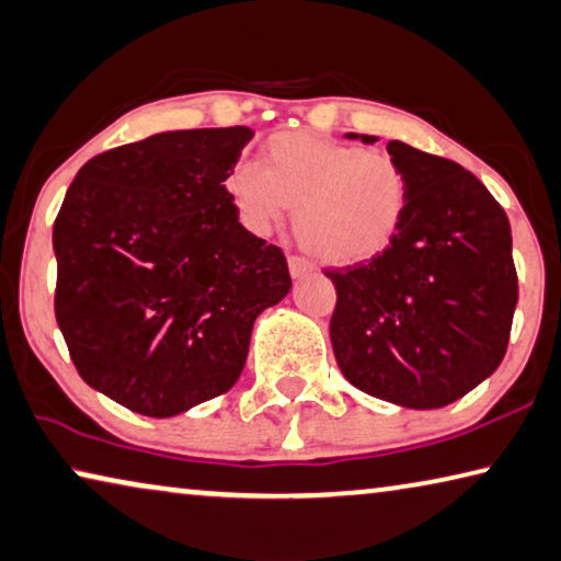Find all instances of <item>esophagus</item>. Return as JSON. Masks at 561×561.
Segmentation results:
<instances>
[{
	"label": "esophagus",
	"instance_id": "34e87169",
	"mask_svg": "<svg viewBox=\"0 0 561 561\" xmlns=\"http://www.w3.org/2000/svg\"><path fill=\"white\" fill-rule=\"evenodd\" d=\"M312 272H314V266H312V262L305 260V256H299V254L289 256V274H291V277L299 279V277H307V274H312Z\"/></svg>",
	"mask_w": 561,
	"mask_h": 561
}]
</instances>
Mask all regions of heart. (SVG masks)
Instances as JSON below:
<instances>
[{"instance_id":"1","label":"heart","mask_w":561,"mask_h":561,"mask_svg":"<svg viewBox=\"0 0 561 561\" xmlns=\"http://www.w3.org/2000/svg\"><path fill=\"white\" fill-rule=\"evenodd\" d=\"M225 190L252 232H270L295 209L301 247L329 264H357L385 252L404 225L407 172L385 152L307 131H279L262 167L239 162Z\"/></svg>"}]
</instances>
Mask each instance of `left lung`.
<instances>
[{"mask_svg": "<svg viewBox=\"0 0 561 561\" xmlns=\"http://www.w3.org/2000/svg\"><path fill=\"white\" fill-rule=\"evenodd\" d=\"M387 152L409 180L404 225L381 254L324 270L336 289L329 336L342 375L362 392L437 409L504 359L519 297L512 229L461 164L404 141H389Z\"/></svg>", "mask_w": 561, "mask_h": 561, "instance_id": "1", "label": "left lung"}]
</instances>
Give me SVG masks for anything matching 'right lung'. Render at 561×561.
<instances>
[{"mask_svg": "<svg viewBox=\"0 0 561 561\" xmlns=\"http://www.w3.org/2000/svg\"><path fill=\"white\" fill-rule=\"evenodd\" d=\"M249 127L162 131L79 169L55 219V314L89 387L145 416L229 392L287 256L239 225L225 180Z\"/></svg>", "mask_w": 561, "mask_h": 561, "instance_id": "right-lung-1", "label": "right lung"}]
</instances>
